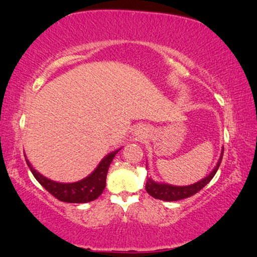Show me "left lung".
<instances>
[{
    "label": "left lung",
    "mask_w": 257,
    "mask_h": 257,
    "mask_svg": "<svg viewBox=\"0 0 257 257\" xmlns=\"http://www.w3.org/2000/svg\"><path fill=\"white\" fill-rule=\"evenodd\" d=\"M223 157V150L221 152V157L219 161H217L215 168H214L212 173H210L208 177H206L203 180L196 182V184H193L191 186H184V187H179V186H171V185H165V184H157L151 179H147L146 182V192L149 193L151 196H153L154 199L164 200V201H177V200H182L186 198H189V196L194 195L199 191L205 187V186L208 184V182L214 178V175L219 170L221 160H222Z\"/></svg>",
    "instance_id": "obj_1"
}]
</instances>
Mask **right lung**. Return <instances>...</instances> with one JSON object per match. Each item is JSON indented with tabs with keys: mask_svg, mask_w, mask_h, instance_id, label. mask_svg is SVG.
<instances>
[{
	"mask_svg": "<svg viewBox=\"0 0 257 257\" xmlns=\"http://www.w3.org/2000/svg\"><path fill=\"white\" fill-rule=\"evenodd\" d=\"M118 151L111 152L108 156L104 158L98 165V167L91 173L89 177L83 179V180L72 182V184H61V182L52 181L50 179L43 177L38 173L35 168L31 167V165L28 159H26L28 166H29L31 173L34 177L47 191L54 195L56 199L63 202L70 203H84L90 202L96 200L105 188L106 184V174L110 167V164L113 160Z\"/></svg>",
	"mask_w": 257,
	"mask_h": 257,
	"instance_id": "right-lung-1",
	"label": "right lung"
}]
</instances>
